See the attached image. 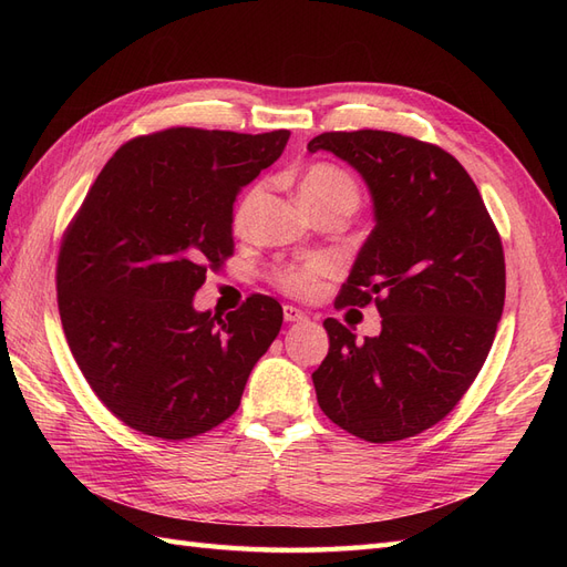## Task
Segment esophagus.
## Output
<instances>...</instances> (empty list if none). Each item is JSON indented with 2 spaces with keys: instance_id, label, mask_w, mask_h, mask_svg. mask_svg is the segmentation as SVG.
Here are the masks:
<instances>
[{
  "instance_id": "obj_1",
  "label": "esophagus",
  "mask_w": 567,
  "mask_h": 567,
  "mask_svg": "<svg viewBox=\"0 0 567 567\" xmlns=\"http://www.w3.org/2000/svg\"><path fill=\"white\" fill-rule=\"evenodd\" d=\"M284 319H286L288 323H293V321H305L307 315H305L302 310H298V307H293V305H286V307H284Z\"/></svg>"
}]
</instances>
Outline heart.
<instances>
[{
  "mask_svg": "<svg viewBox=\"0 0 567 567\" xmlns=\"http://www.w3.org/2000/svg\"><path fill=\"white\" fill-rule=\"evenodd\" d=\"M298 196H300V203L305 205V210H312L317 205H326V203H346L354 208L359 200L354 182L342 173V169L333 165H323V163L305 169V175L300 177V184H298ZM255 198H257V192H250L241 203H238L236 215H234V227L238 231L246 227ZM326 269H329V265L323 260L288 265L279 269L277 284L290 296H310L317 290V281L321 274H326Z\"/></svg>",
  "mask_w": 567,
  "mask_h": 567,
  "instance_id": "1",
  "label": "heart"
}]
</instances>
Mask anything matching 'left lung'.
Masks as SVG:
<instances>
[{
    "mask_svg": "<svg viewBox=\"0 0 567 567\" xmlns=\"http://www.w3.org/2000/svg\"><path fill=\"white\" fill-rule=\"evenodd\" d=\"M364 179L373 229L338 305L375 300L381 333L357 340L326 319L329 354L312 373L321 411L367 442L419 435L442 421L483 369L504 312L506 267L477 186L440 146L394 132H323Z\"/></svg>",
    "mask_w": 567,
    "mask_h": 567,
    "instance_id": "left-lung-1",
    "label": "left lung"
}]
</instances>
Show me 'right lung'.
<instances>
[{
    "label": "right lung",
    "instance_id": "1",
    "mask_svg": "<svg viewBox=\"0 0 567 567\" xmlns=\"http://www.w3.org/2000/svg\"><path fill=\"white\" fill-rule=\"evenodd\" d=\"M288 136H140L113 153L68 227L56 271L65 340L96 398L134 431L184 440L219 425L279 336L274 298L250 296L219 317L198 312L194 296L231 255L238 192Z\"/></svg>",
    "mask_w": 567,
    "mask_h": 567
}]
</instances>
